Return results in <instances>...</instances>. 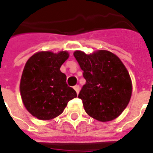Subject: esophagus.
<instances>
[{
  "label": "esophagus",
  "mask_w": 153,
  "mask_h": 153,
  "mask_svg": "<svg viewBox=\"0 0 153 153\" xmlns=\"http://www.w3.org/2000/svg\"><path fill=\"white\" fill-rule=\"evenodd\" d=\"M74 89L75 90V91L77 92V94H79V90H80V87H79V85H76V86H74Z\"/></svg>",
  "instance_id": "esophagus-1"
}]
</instances>
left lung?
Returning a JSON list of instances; mask_svg holds the SVG:
<instances>
[{"instance_id":"8db88e82","label":"left lung","mask_w":153,"mask_h":153,"mask_svg":"<svg viewBox=\"0 0 153 153\" xmlns=\"http://www.w3.org/2000/svg\"><path fill=\"white\" fill-rule=\"evenodd\" d=\"M74 56L86 79L79 94L86 112L101 122L118 117L128 106L132 89L123 62L108 51L92 54L77 51Z\"/></svg>"}]
</instances>
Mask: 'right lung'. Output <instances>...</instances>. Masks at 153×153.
I'll use <instances>...</instances> for the list:
<instances>
[{
  "instance_id": "1",
  "label": "right lung",
  "mask_w": 153,
  "mask_h": 153,
  "mask_svg": "<svg viewBox=\"0 0 153 153\" xmlns=\"http://www.w3.org/2000/svg\"><path fill=\"white\" fill-rule=\"evenodd\" d=\"M66 51L53 53L42 51L29 58L22 72L20 91L28 111L39 120H47L62 113L77 93L66 83L60 67L68 58Z\"/></svg>"
}]
</instances>
